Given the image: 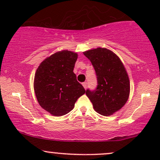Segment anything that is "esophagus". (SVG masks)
<instances>
[{
    "label": "esophagus",
    "instance_id": "34e87169",
    "mask_svg": "<svg viewBox=\"0 0 160 160\" xmlns=\"http://www.w3.org/2000/svg\"><path fill=\"white\" fill-rule=\"evenodd\" d=\"M82 86H83V87H84V89H86V87H87V82H82Z\"/></svg>",
    "mask_w": 160,
    "mask_h": 160
}]
</instances>
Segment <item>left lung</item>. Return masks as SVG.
<instances>
[{
  "label": "left lung",
  "instance_id": "8db88e82",
  "mask_svg": "<svg viewBox=\"0 0 160 160\" xmlns=\"http://www.w3.org/2000/svg\"><path fill=\"white\" fill-rule=\"evenodd\" d=\"M83 54L94 67L98 82L96 89H88L86 95L97 113L113 114L123 107L129 95V79L123 64L115 53L106 48L90 49Z\"/></svg>",
  "mask_w": 160,
  "mask_h": 160
}]
</instances>
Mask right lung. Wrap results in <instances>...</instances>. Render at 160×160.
<instances>
[{"mask_svg": "<svg viewBox=\"0 0 160 160\" xmlns=\"http://www.w3.org/2000/svg\"><path fill=\"white\" fill-rule=\"evenodd\" d=\"M78 54L68 50L57 52L40 63L34 76V89L38 103L51 114H67L86 92L74 73Z\"/></svg>", "mask_w": 160, "mask_h": 160, "instance_id": "add662e5", "label": "right lung"}]
</instances>
